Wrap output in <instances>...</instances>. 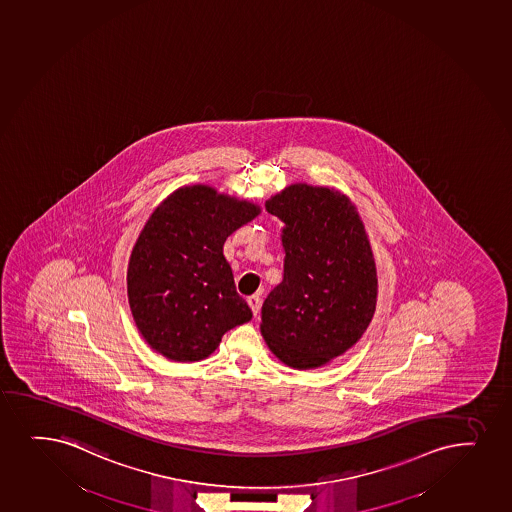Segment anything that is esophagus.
Wrapping results in <instances>:
<instances>
[{"instance_id":"34e87169","label":"esophagus","mask_w":512,"mask_h":512,"mask_svg":"<svg viewBox=\"0 0 512 512\" xmlns=\"http://www.w3.org/2000/svg\"><path fill=\"white\" fill-rule=\"evenodd\" d=\"M247 304L251 307L254 316H258L259 309H261V297L258 294L247 297Z\"/></svg>"}]
</instances>
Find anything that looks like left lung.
I'll use <instances>...</instances> for the list:
<instances>
[{
	"label": "left lung",
	"mask_w": 512,
	"mask_h": 512,
	"mask_svg": "<svg viewBox=\"0 0 512 512\" xmlns=\"http://www.w3.org/2000/svg\"><path fill=\"white\" fill-rule=\"evenodd\" d=\"M266 210L285 224V261L282 283L261 309V335L283 364L316 369L352 348L371 324V242L355 205L333 188L290 184Z\"/></svg>",
	"instance_id": "left-lung-1"
}]
</instances>
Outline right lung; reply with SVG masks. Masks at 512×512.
<instances>
[{"label":"right lung","mask_w":512,"mask_h":512,"mask_svg":"<svg viewBox=\"0 0 512 512\" xmlns=\"http://www.w3.org/2000/svg\"><path fill=\"white\" fill-rule=\"evenodd\" d=\"M259 212L251 201L205 184L179 188L155 208L126 277L136 328L155 352L198 362L217 350L229 329L251 321L224 244Z\"/></svg>","instance_id":"1"}]
</instances>
